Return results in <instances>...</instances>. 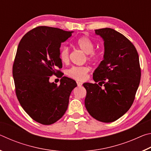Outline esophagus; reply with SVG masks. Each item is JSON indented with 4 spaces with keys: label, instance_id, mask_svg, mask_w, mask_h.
I'll return each instance as SVG.
<instances>
[{
    "label": "esophagus",
    "instance_id": "esophagus-1",
    "mask_svg": "<svg viewBox=\"0 0 151 151\" xmlns=\"http://www.w3.org/2000/svg\"><path fill=\"white\" fill-rule=\"evenodd\" d=\"M76 84H77V86H81L82 85H83V83H82L81 82H79V81L76 82Z\"/></svg>",
    "mask_w": 151,
    "mask_h": 151
}]
</instances>
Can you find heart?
I'll list each match as a JSON object with an SVG mask.
<instances>
[{"label":"heart","instance_id":"obj_1","mask_svg":"<svg viewBox=\"0 0 151 151\" xmlns=\"http://www.w3.org/2000/svg\"><path fill=\"white\" fill-rule=\"evenodd\" d=\"M75 45L86 54V58L91 63H95L100 58L101 53L99 51L94 50V43L90 38L86 36H82L75 40ZM59 58L61 62L67 64L69 61V49L67 47L60 48ZM90 68L87 66H73L67 71V75L70 78L76 81H84L87 77Z\"/></svg>","mask_w":151,"mask_h":151}]
</instances>
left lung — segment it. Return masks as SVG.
I'll return each instance as SVG.
<instances>
[{"instance_id":"8db88e82","label":"left lung","mask_w":151,"mask_h":151,"mask_svg":"<svg viewBox=\"0 0 151 151\" xmlns=\"http://www.w3.org/2000/svg\"><path fill=\"white\" fill-rule=\"evenodd\" d=\"M104 40V59L93 73L96 83H84L85 107L103 122L116 121L133 103L141 70L137 50L121 33L104 28L95 30Z\"/></svg>"}]
</instances>
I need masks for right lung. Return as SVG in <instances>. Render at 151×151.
<instances>
[{
	"label": "right lung",
	"mask_w": 151,
	"mask_h": 151,
	"mask_svg": "<svg viewBox=\"0 0 151 151\" xmlns=\"http://www.w3.org/2000/svg\"><path fill=\"white\" fill-rule=\"evenodd\" d=\"M72 32L37 27L26 33L18 46L12 66L15 93L25 112L42 124L55 123L64 115L71 91L77 86L66 76L59 86L49 82L51 76H63L60 47Z\"/></svg>",
	"instance_id": "right-lung-1"
}]
</instances>
